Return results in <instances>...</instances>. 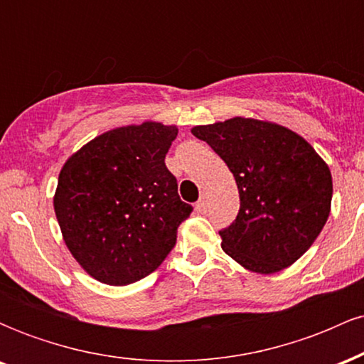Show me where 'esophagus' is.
I'll use <instances>...</instances> for the list:
<instances>
[{"instance_id": "esophagus-1", "label": "esophagus", "mask_w": 364, "mask_h": 364, "mask_svg": "<svg viewBox=\"0 0 364 364\" xmlns=\"http://www.w3.org/2000/svg\"><path fill=\"white\" fill-rule=\"evenodd\" d=\"M196 210L205 212L207 210V196H200V200L196 202Z\"/></svg>"}]
</instances>
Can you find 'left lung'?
<instances>
[{
	"mask_svg": "<svg viewBox=\"0 0 364 364\" xmlns=\"http://www.w3.org/2000/svg\"><path fill=\"white\" fill-rule=\"evenodd\" d=\"M228 164L240 191L235 223L220 229L223 250L245 269L274 274L298 260L327 223L332 176L303 136L252 118L195 127Z\"/></svg>",
	"mask_w": 364,
	"mask_h": 364,
	"instance_id": "left-lung-1",
	"label": "left lung"
}]
</instances>
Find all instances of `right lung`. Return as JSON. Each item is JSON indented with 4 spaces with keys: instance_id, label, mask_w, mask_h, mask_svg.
<instances>
[{
    "instance_id": "right-lung-1",
    "label": "right lung",
    "mask_w": 364,
    "mask_h": 364,
    "mask_svg": "<svg viewBox=\"0 0 364 364\" xmlns=\"http://www.w3.org/2000/svg\"><path fill=\"white\" fill-rule=\"evenodd\" d=\"M176 127L145 121L102 133L63 166L54 212L87 274L109 286L147 277L176 245L193 207L166 168Z\"/></svg>"
}]
</instances>
